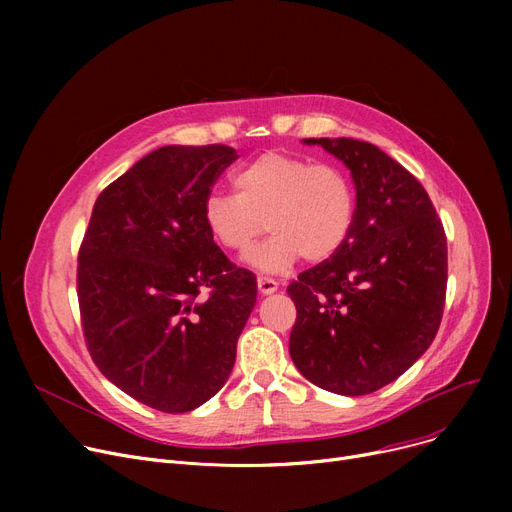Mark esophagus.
<instances>
[{
	"label": "esophagus",
	"mask_w": 512,
	"mask_h": 512,
	"mask_svg": "<svg viewBox=\"0 0 512 512\" xmlns=\"http://www.w3.org/2000/svg\"><path fill=\"white\" fill-rule=\"evenodd\" d=\"M257 288L261 294H274L278 290V282L272 280V278H265V276H259L257 278Z\"/></svg>",
	"instance_id": "34e87169"
}]
</instances>
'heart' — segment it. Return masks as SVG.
I'll return each instance as SVG.
<instances>
[{
	"mask_svg": "<svg viewBox=\"0 0 512 512\" xmlns=\"http://www.w3.org/2000/svg\"><path fill=\"white\" fill-rule=\"evenodd\" d=\"M232 184L236 195L205 197L203 226L222 249L245 255L265 222L272 236L247 257L259 272H288L301 257L326 261L353 230L355 188L336 166L270 151L240 168Z\"/></svg>",
	"mask_w": 512,
	"mask_h": 512,
	"instance_id": "b5f03b06",
	"label": "heart"
}]
</instances>
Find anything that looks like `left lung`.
Wrapping results in <instances>:
<instances>
[{
	"label": "left lung",
	"mask_w": 512,
	"mask_h": 512,
	"mask_svg": "<svg viewBox=\"0 0 512 512\" xmlns=\"http://www.w3.org/2000/svg\"><path fill=\"white\" fill-rule=\"evenodd\" d=\"M351 170L355 224L332 259L288 286L290 357L334 394L363 396L405 373L434 342L446 299V236L419 180L355 139H303Z\"/></svg>",
	"instance_id": "left-lung-1"
}]
</instances>
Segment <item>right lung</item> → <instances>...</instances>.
<instances>
[{
	"mask_svg": "<svg viewBox=\"0 0 512 512\" xmlns=\"http://www.w3.org/2000/svg\"><path fill=\"white\" fill-rule=\"evenodd\" d=\"M234 159L226 145L147 153L97 197L78 253L93 361L157 411H193L222 390L257 303L255 276L228 261L201 218Z\"/></svg>",
	"mask_w": 512,
	"mask_h": 512,
	"instance_id": "right-lung-1",
	"label": "right lung"
}]
</instances>
